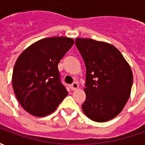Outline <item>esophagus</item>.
Listing matches in <instances>:
<instances>
[{
	"instance_id": "esophagus-1",
	"label": "esophagus",
	"mask_w": 145,
	"mask_h": 145,
	"mask_svg": "<svg viewBox=\"0 0 145 145\" xmlns=\"http://www.w3.org/2000/svg\"><path fill=\"white\" fill-rule=\"evenodd\" d=\"M78 87L79 85L77 82H74V83H72V84L71 85V90H75L77 88H78Z\"/></svg>"
}]
</instances>
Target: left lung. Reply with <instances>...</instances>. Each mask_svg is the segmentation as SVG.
Instances as JSON below:
<instances>
[{
    "label": "left lung",
    "mask_w": 145,
    "mask_h": 145,
    "mask_svg": "<svg viewBox=\"0 0 145 145\" xmlns=\"http://www.w3.org/2000/svg\"><path fill=\"white\" fill-rule=\"evenodd\" d=\"M76 46L86 67L83 112L95 122L112 120L127 103L133 84L130 65L111 44L78 38Z\"/></svg>",
    "instance_id": "1"
}]
</instances>
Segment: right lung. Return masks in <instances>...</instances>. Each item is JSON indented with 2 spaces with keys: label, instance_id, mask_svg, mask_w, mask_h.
I'll return each mask as SVG.
<instances>
[{
  "label": "right lung",
  "instance_id": "add662e5",
  "mask_svg": "<svg viewBox=\"0 0 145 145\" xmlns=\"http://www.w3.org/2000/svg\"><path fill=\"white\" fill-rule=\"evenodd\" d=\"M71 38L51 37L32 44L14 64L12 85L25 111L36 116L49 115L68 92L60 82L58 63L74 44Z\"/></svg>",
  "mask_w": 145,
  "mask_h": 145
}]
</instances>
